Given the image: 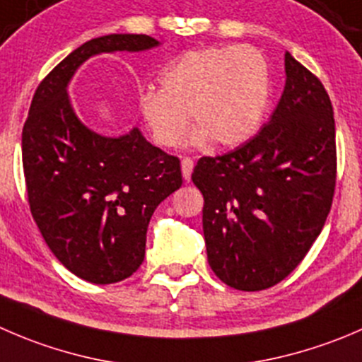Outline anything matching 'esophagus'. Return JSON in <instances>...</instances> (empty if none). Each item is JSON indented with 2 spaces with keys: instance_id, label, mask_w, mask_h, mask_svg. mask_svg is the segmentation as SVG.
<instances>
[{
  "instance_id": "obj_1",
  "label": "esophagus",
  "mask_w": 362,
  "mask_h": 362,
  "mask_svg": "<svg viewBox=\"0 0 362 362\" xmlns=\"http://www.w3.org/2000/svg\"><path fill=\"white\" fill-rule=\"evenodd\" d=\"M182 166V175H184V180H191V173H192V168H194V160L189 159V157H185V159H182L180 163Z\"/></svg>"
}]
</instances>
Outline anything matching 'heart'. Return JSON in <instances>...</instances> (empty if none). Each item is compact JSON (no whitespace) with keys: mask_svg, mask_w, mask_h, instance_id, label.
I'll return each instance as SVG.
<instances>
[{"mask_svg":"<svg viewBox=\"0 0 362 362\" xmlns=\"http://www.w3.org/2000/svg\"><path fill=\"white\" fill-rule=\"evenodd\" d=\"M160 90L139 95L143 124L160 146H177L189 117L194 145L210 139L231 148L251 139L262 125L270 100L269 63L259 51L240 45L192 49L168 63Z\"/></svg>","mask_w":362,"mask_h":362,"instance_id":"1","label":"heart"}]
</instances>
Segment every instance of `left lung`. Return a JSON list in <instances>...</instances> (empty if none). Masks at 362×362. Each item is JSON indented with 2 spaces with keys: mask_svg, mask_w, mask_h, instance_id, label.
Listing matches in <instances>:
<instances>
[{
  "mask_svg": "<svg viewBox=\"0 0 362 362\" xmlns=\"http://www.w3.org/2000/svg\"><path fill=\"white\" fill-rule=\"evenodd\" d=\"M286 83L262 131L238 148L202 157L210 269L228 286L258 292L303 262L324 228L336 185V129L324 84L285 54Z\"/></svg>",
  "mask_w": 362,
  "mask_h": 362,
  "instance_id": "1",
  "label": "left lung"
}]
</instances>
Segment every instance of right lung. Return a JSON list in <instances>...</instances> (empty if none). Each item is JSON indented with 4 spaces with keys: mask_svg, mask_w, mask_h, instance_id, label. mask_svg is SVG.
I'll use <instances>...</instances> for the list:
<instances>
[{
    "mask_svg": "<svg viewBox=\"0 0 362 362\" xmlns=\"http://www.w3.org/2000/svg\"><path fill=\"white\" fill-rule=\"evenodd\" d=\"M157 45L132 33L84 42L38 84L23 129L31 216L59 263L95 285L118 283L139 269L153 210L182 185L180 160L146 141L138 127L118 138L88 129L66 88L92 56Z\"/></svg>",
    "mask_w": 362,
    "mask_h": 362,
    "instance_id": "obj_1",
    "label": "right lung"
}]
</instances>
